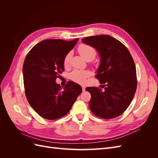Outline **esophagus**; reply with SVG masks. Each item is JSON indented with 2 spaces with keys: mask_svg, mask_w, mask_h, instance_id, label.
Wrapping results in <instances>:
<instances>
[{
  "mask_svg": "<svg viewBox=\"0 0 158 158\" xmlns=\"http://www.w3.org/2000/svg\"><path fill=\"white\" fill-rule=\"evenodd\" d=\"M82 91H83V92H84V91H85V86H84V85H82Z\"/></svg>",
  "mask_w": 158,
  "mask_h": 158,
  "instance_id": "1",
  "label": "esophagus"
}]
</instances>
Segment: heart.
<instances>
[{
    "instance_id": "b5f03b06",
    "label": "heart",
    "mask_w": 158,
    "mask_h": 158,
    "mask_svg": "<svg viewBox=\"0 0 158 158\" xmlns=\"http://www.w3.org/2000/svg\"><path fill=\"white\" fill-rule=\"evenodd\" d=\"M78 51L80 55L87 61H91L95 59L97 52L95 49L92 46H89L86 44H80L78 47ZM72 56L71 52H69L64 59L63 64L65 67L68 66L70 64V59ZM90 76V73L87 70H75L72 72L70 74V78L74 82L78 84H84L85 82V80Z\"/></svg>"
}]
</instances>
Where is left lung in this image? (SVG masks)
<instances>
[{"label":"left lung","instance_id":"obj_1","mask_svg":"<svg viewBox=\"0 0 158 158\" xmlns=\"http://www.w3.org/2000/svg\"><path fill=\"white\" fill-rule=\"evenodd\" d=\"M97 50L100 64L95 75L104 89L88 87L92 95L89 107L92 112L106 119L121 115L131 104L135 94L136 66L128 49L110 35L89 36L82 40Z\"/></svg>","mask_w":158,"mask_h":158}]
</instances>
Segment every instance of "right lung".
I'll use <instances>...</instances> for the list:
<instances>
[{
    "label": "right lung",
    "instance_id": "1",
    "mask_svg": "<svg viewBox=\"0 0 158 158\" xmlns=\"http://www.w3.org/2000/svg\"><path fill=\"white\" fill-rule=\"evenodd\" d=\"M78 41L46 40L28 52L23 64L26 95L33 110L41 117L55 120L67 114L82 93V87L72 81L63 89L56 83L64 70L65 56Z\"/></svg>",
    "mask_w": 158,
    "mask_h": 158
}]
</instances>
